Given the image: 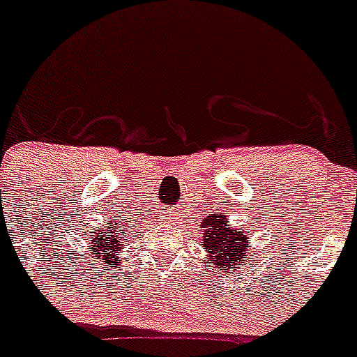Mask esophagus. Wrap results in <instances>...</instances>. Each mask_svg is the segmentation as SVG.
<instances>
[{
	"instance_id": "1",
	"label": "esophagus",
	"mask_w": 357,
	"mask_h": 357,
	"mask_svg": "<svg viewBox=\"0 0 357 357\" xmlns=\"http://www.w3.org/2000/svg\"><path fill=\"white\" fill-rule=\"evenodd\" d=\"M160 218L164 219V221H169V223H173V219H175V215H173V212H162Z\"/></svg>"
}]
</instances>
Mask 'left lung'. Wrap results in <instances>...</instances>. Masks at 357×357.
Here are the masks:
<instances>
[{"label": "left lung", "mask_w": 357, "mask_h": 357, "mask_svg": "<svg viewBox=\"0 0 357 357\" xmlns=\"http://www.w3.org/2000/svg\"><path fill=\"white\" fill-rule=\"evenodd\" d=\"M202 247L208 256L204 264H210L215 271H239L245 267L249 252L250 234L249 228L230 227L227 215L210 213L201 225Z\"/></svg>", "instance_id": "obj_1"}]
</instances>
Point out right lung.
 <instances>
[{
  "label": "right lung",
  "instance_id": "right-lung-1",
  "mask_svg": "<svg viewBox=\"0 0 357 357\" xmlns=\"http://www.w3.org/2000/svg\"><path fill=\"white\" fill-rule=\"evenodd\" d=\"M123 239L125 225L108 219V221H105V227L101 230H96L93 238L90 239L92 258H98L99 261H107L108 265L119 264L121 261L119 250H121Z\"/></svg>",
  "mask_w": 357,
  "mask_h": 357
}]
</instances>
